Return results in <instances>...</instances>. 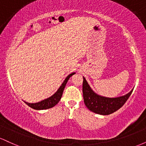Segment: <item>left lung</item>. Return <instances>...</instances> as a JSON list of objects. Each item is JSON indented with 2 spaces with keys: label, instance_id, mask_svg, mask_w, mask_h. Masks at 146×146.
Segmentation results:
<instances>
[{
  "label": "left lung",
  "instance_id": "obj_1",
  "mask_svg": "<svg viewBox=\"0 0 146 146\" xmlns=\"http://www.w3.org/2000/svg\"><path fill=\"white\" fill-rule=\"evenodd\" d=\"M83 80L82 92L85 105L90 111L99 115H108L119 109L128 100L133 90L132 89L126 95L118 98H106L95 93L84 77Z\"/></svg>",
  "mask_w": 146,
  "mask_h": 146
}]
</instances>
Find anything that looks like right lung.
Wrapping results in <instances>:
<instances>
[{
    "label": "right lung",
    "mask_w": 146,
    "mask_h": 146,
    "mask_svg": "<svg viewBox=\"0 0 146 146\" xmlns=\"http://www.w3.org/2000/svg\"><path fill=\"white\" fill-rule=\"evenodd\" d=\"M75 73H72L69 74L66 77V79L64 80L63 83L62 84L61 86L58 88V90L54 93L52 96L49 97L48 98L45 99L44 100H42L41 102H37V103H29V102H25L27 105L29 106V107L32 108L33 109L35 110H44V109H48L51 108L52 107L55 106L58 102H60V99H61L62 96V93L64 89L65 86H66V83H67L68 80L71 78L73 75H74Z\"/></svg>",
    "instance_id": "obj_1"
}]
</instances>
